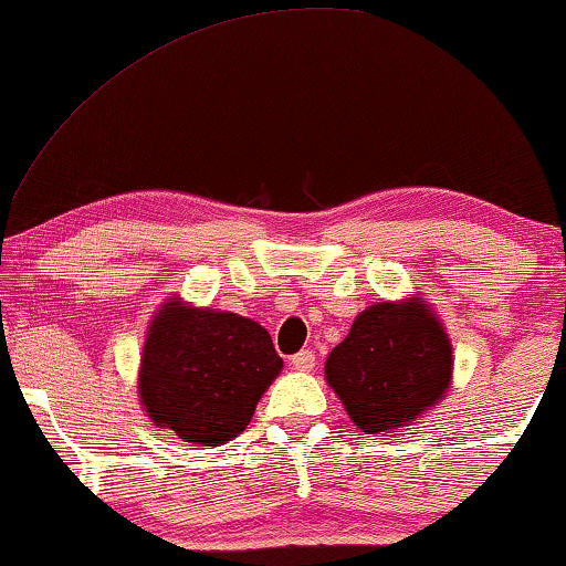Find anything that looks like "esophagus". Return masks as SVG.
Returning a JSON list of instances; mask_svg holds the SVG:
<instances>
[{
    "instance_id": "esophagus-1",
    "label": "esophagus",
    "mask_w": 566,
    "mask_h": 566,
    "mask_svg": "<svg viewBox=\"0 0 566 566\" xmlns=\"http://www.w3.org/2000/svg\"><path fill=\"white\" fill-rule=\"evenodd\" d=\"M290 364L297 371H313L315 369V352H313V348H302L300 354L292 356Z\"/></svg>"
}]
</instances>
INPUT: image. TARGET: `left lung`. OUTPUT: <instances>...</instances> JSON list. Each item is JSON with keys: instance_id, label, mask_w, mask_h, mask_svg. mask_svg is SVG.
<instances>
[{"instance_id": "1", "label": "left lung", "mask_w": 566, "mask_h": 566, "mask_svg": "<svg viewBox=\"0 0 566 566\" xmlns=\"http://www.w3.org/2000/svg\"><path fill=\"white\" fill-rule=\"evenodd\" d=\"M325 377L364 433H395L449 389L451 344L423 302H379L333 348Z\"/></svg>"}]
</instances>
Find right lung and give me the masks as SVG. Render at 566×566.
Masks as SVG:
<instances>
[{
	"label": "right lung",
	"instance_id": "add662e5",
	"mask_svg": "<svg viewBox=\"0 0 566 566\" xmlns=\"http://www.w3.org/2000/svg\"><path fill=\"white\" fill-rule=\"evenodd\" d=\"M280 371V354L259 323L169 302L150 323L138 392L156 426L218 446L251 423Z\"/></svg>",
	"mask_w": 566,
	"mask_h": 566
}]
</instances>
